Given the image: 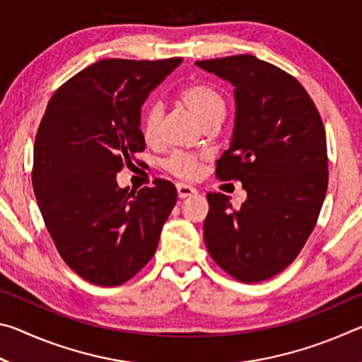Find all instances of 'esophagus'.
<instances>
[{
	"label": "esophagus",
	"instance_id": "34e87169",
	"mask_svg": "<svg viewBox=\"0 0 362 362\" xmlns=\"http://www.w3.org/2000/svg\"><path fill=\"white\" fill-rule=\"evenodd\" d=\"M193 194H196V188L185 185V183H177V196H179L180 199L188 198V196Z\"/></svg>",
	"mask_w": 362,
	"mask_h": 362
}]
</instances>
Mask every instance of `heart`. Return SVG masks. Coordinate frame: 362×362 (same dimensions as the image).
<instances>
[{"label":"heart","instance_id":"obj_1","mask_svg":"<svg viewBox=\"0 0 362 362\" xmlns=\"http://www.w3.org/2000/svg\"><path fill=\"white\" fill-rule=\"evenodd\" d=\"M179 97L180 100L192 110L196 119H198L203 126L209 124V122L222 121L225 115V97L217 88H214V86L203 81H194L185 86V88L180 90ZM161 119V103H148L144 110L142 124H140V131H142V136L146 144L158 142ZM201 163H203V156L201 155H194V153L187 151H174L173 155L164 161V168H166L168 173L179 177V179L189 180L198 175Z\"/></svg>","mask_w":362,"mask_h":362}]
</instances>
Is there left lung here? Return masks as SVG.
I'll use <instances>...</instances> for the list:
<instances>
[{"instance_id":"left-lung-1","label":"left lung","mask_w":362,"mask_h":362,"mask_svg":"<svg viewBox=\"0 0 362 362\" xmlns=\"http://www.w3.org/2000/svg\"><path fill=\"white\" fill-rule=\"evenodd\" d=\"M235 86L236 122L218 180H241L240 209L207 193L204 241L217 265L241 283L276 276L296 260L326 196V131L315 102L289 73L250 54L198 60Z\"/></svg>"}]
</instances>
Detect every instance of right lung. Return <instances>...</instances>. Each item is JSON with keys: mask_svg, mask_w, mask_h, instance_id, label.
Segmentation results:
<instances>
[{"mask_svg": "<svg viewBox=\"0 0 362 362\" xmlns=\"http://www.w3.org/2000/svg\"><path fill=\"white\" fill-rule=\"evenodd\" d=\"M180 62L99 60L60 86L40 122L36 201L60 257L90 284L113 287L136 276L175 206L170 182L129 192L118 187L116 173L145 150L140 107Z\"/></svg>", "mask_w": 362, "mask_h": 362, "instance_id": "add662e5", "label": "right lung"}]
</instances>
